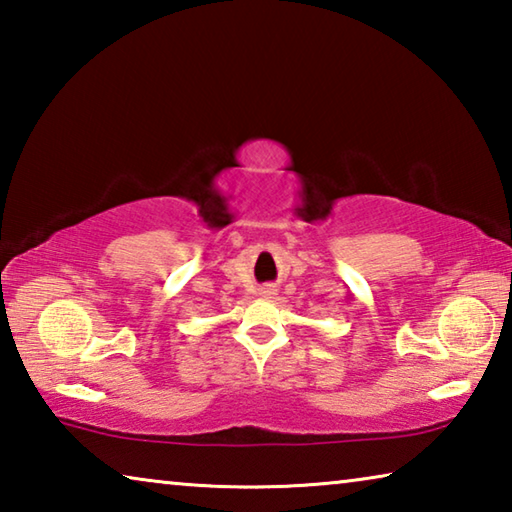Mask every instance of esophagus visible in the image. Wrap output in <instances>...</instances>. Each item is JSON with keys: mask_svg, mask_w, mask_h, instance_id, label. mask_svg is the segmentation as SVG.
<instances>
[{"mask_svg": "<svg viewBox=\"0 0 512 512\" xmlns=\"http://www.w3.org/2000/svg\"><path fill=\"white\" fill-rule=\"evenodd\" d=\"M259 296H262V298H275L277 296V289L273 287V284H264V287L259 289Z\"/></svg>", "mask_w": 512, "mask_h": 512, "instance_id": "esophagus-1", "label": "esophagus"}]
</instances>
